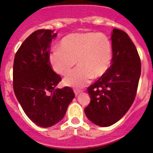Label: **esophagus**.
Listing matches in <instances>:
<instances>
[{
    "instance_id": "1",
    "label": "esophagus",
    "mask_w": 153,
    "mask_h": 153,
    "mask_svg": "<svg viewBox=\"0 0 153 153\" xmlns=\"http://www.w3.org/2000/svg\"><path fill=\"white\" fill-rule=\"evenodd\" d=\"M81 92H82V90H77V89H75V90H74V93H75L76 96H77L79 93H81Z\"/></svg>"
}]
</instances>
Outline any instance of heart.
I'll return each mask as SVG.
<instances>
[{"label":"heart","instance_id":"b5f03b06","mask_svg":"<svg viewBox=\"0 0 153 153\" xmlns=\"http://www.w3.org/2000/svg\"><path fill=\"white\" fill-rule=\"evenodd\" d=\"M113 50L111 42L102 33L86 32L74 33L64 36L59 49H53L49 55L52 69L65 76L76 64L79 67L64 79L67 86L81 87L92 78L101 77L111 66Z\"/></svg>","mask_w":153,"mask_h":153}]
</instances>
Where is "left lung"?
Instances as JSON below:
<instances>
[{"label": "left lung", "mask_w": 153, "mask_h": 153, "mask_svg": "<svg viewBox=\"0 0 153 153\" xmlns=\"http://www.w3.org/2000/svg\"><path fill=\"white\" fill-rule=\"evenodd\" d=\"M111 66L87 89L90 103L84 109L89 120L100 126L116 123L127 113L136 96L141 62L135 44L126 32L113 29Z\"/></svg>", "instance_id": "obj_1"}]
</instances>
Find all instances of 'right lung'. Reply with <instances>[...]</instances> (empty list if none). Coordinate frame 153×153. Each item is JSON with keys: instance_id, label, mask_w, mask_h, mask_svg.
<instances>
[{"instance_id": "add662e5", "label": "right lung", "mask_w": 153, "mask_h": 153, "mask_svg": "<svg viewBox=\"0 0 153 153\" xmlns=\"http://www.w3.org/2000/svg\"><path fill=\"white\" fill-rule=\"evenodd\" d=\"M56 33L40 29L31 33L16 53L13 67V87L17 100L28 118L39 126L51 127L63 118L75 97L65 86L49 61L50 48Z\"/></svg>"}]
</instances>
